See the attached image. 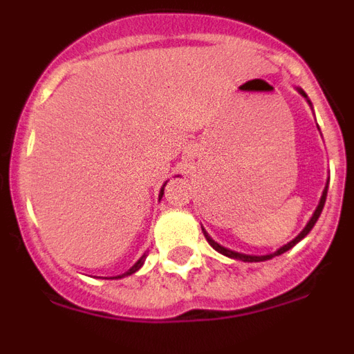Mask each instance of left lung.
<instances>
[{
    "label": "left lung",
    "instance_id": "8db88e82",
    "mask_svg": "<svg viewBox=\"0 0 354 354\" xmlns=\"http://www.w3.org/2000/svg\"><path fill=\"white\" fill-rule=\"evenodd\" d=\"M296 90H298V93H299V95H301V97H305V101L308 102V106H310V108H312V102L308 101V97H306V93L303 92L301 88H296ZM326 193H328V180H326V186H324V189H323V195H321V200H319L317 207H315L314 214H312V218H310V220H308V223L305 225V228H303L301 232H299L298 236L294 237L292 241H289V243H287V245L280 246V248H278L277 252H273V253H268V255H248V253H239V252H234V250H230V248H225V246H221L220 243H216V241L212 239V237L209 236L207 232H205V228H204V227H202V232H204V236H205V239H207V243H209V245H211L212 248H214L216 252H218V253H221V255H225V257H228V259H236V261H243V262H262V261H270V259L277 257V255H282V253H286L287 250H290V248H292V246H296V245H298L299 241H301L303 237L306 236V234L310 232L312 228H314L315 221L319 220V216H321V212H323L324 202H326Z\"/></svg>",
    "mask_w": 354,
    "mask_h": 354
}]
</instances>
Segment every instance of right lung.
I'll use <instances>...</instances> for the list:
<instances>
[{"label":"right lung","instance_id":"obj_1","mask_svg":"<svg viewBox=\"0 0 354 354\" xmlns=\"http://www.w3.org/2000/svg\"><path fill=\"white\" fill-rule=\"evenodd\" d=\"M165 186H167V183L162 184L161 192H159V198H161V196H162V193H165ZM145 259H147V253H143L142 257H140L138 261L134 262V266H133V268H129V270H127L126 273H124V274H117V277H111V278H124V277H129V274L136 273V271H138L140 268H142V266H143V262H145Z\"/></svg>","mask_w":354,"mask_h":354}]
</instances>
